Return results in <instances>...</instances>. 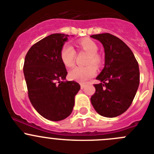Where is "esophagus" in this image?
<instances>
[{
    "mask_svg": "<svg viewBox=\"0 0 154 154\" xmlns=\"http://www.w3.org/2000/svg\"><path fill=\"white\" fill-rule=\"evenodd\" d=\"M80 86H81L82 89H83V88L85 87V84H83V83H82V84H80Z\"/></svg>",
    "mask_w": 154,
    "mask_h": 154,
    "instance_id": "1",
    "label": "esophagus"
}]
</instances>
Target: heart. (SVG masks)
I'll return each instance as SVG.
<instances>
[{
	"label": "heart",
	"instance_id": "1",
	"mask_svg": "<svg viewBox=\"0 0 154 154\" xmlns=\"http://www.w3.org/2000/svg\"><path fill=\"white\" fill-rule=\"evenodd\" d=\"M77 45L80 51L88 53L85 62L87 66L74 67L69 73V77L72 80L84 83L95 75L97 69L94 66L97 67L100 66L101 59L97 53L98 50V45L92 39L88 38L80 39L77 42ZM60 57L65 66L72 67L75 60L76 51L72 45L65 44L60 49Z\"/></svg>",
	"mask_w": 154,
	"mask_h": 154
}]
</instances>
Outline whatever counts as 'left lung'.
<instances>
[{
    "label": "left lung",
    "instance_id": "left-lung-1",
    "mask_svg": "<svg viewBox=\"0 0 154 154\" xmlns=\"http://www.w3.org/2000/svg\"><path fill=\"white\" fill-rule=\"evenodd\" d=\"M102 43L105 49V67L94 84L95 92L91 105L100 115L119 116L128 109L140 83L137 61L129 47L121 39L110 33L91 36Z\"/></svg>",
    "mask_w": 154,
    "mask_h": 154
}]
</instances>
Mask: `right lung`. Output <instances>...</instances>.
<instances>
[{
  "label": "right lung",
  "mask_w": 154,
  "mask_h": 154,
  "mask_svg": "<svg viewBox=\"0 0 154 154\" xmlns=\"http://www.w3.org/2000/svg\"><path fill=\"white\" fill-rule=\"evenodd\" d=\"M68 35L53 33L33 44L28 50L23 73L28 97L33 108L43 118L61 121L71 115L78 82L66 81V66L60 57Z\"/></svg>",
  "instance_id": "obj_1"
}]
</instances>
